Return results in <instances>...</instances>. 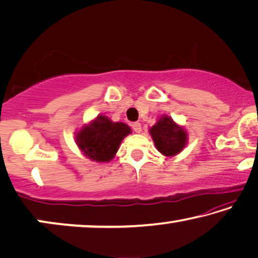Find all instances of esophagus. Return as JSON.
<instances>
[{
	"mask_svg": "<svg viewBox=\"0 0 258 258\" xmlns=\"http://www.w3.org/2000/svg\"><path fill=\"white\" fill-rule=\"evenodd\" d=\"M133 129H134V132H135V133L140 134L142 132V124L140 122H135L133 124Z\"/></svg>",
	"mask_w": 258,
	"mask_h": 258,
	"instance_id": "obj_1",
	"label": "esophagus"
}]
</instances>
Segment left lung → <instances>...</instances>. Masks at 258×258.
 Wrapping results in <instances>:
<instances>
[{
	"mask_svg": "<svg viewBox=\"0 0 258 258\" xmlns=\"http://www.w3.org/2000/svg\"><path fill=\"white\" fill-rule=\"evenodd\" d=\"M155 147L165 157H174L185 149L188 134L184 126L175 123L169 115H162L149 129Z\"/></svg>",
	"mask_w": 258,
	"mask_h": 258,
	"instance_id": "obj_1",
	"label": "left lung"
}]
</instances>
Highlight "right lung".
<instances>
[{
    "mask_svg": "<svg viewBox=\"0 0 258 258\" xmlns=\"http://www.w3.org/2000/svg\"><path fill=\"white\" fill-rule=\"evenodd\" d=\"M132 129L123 122H113L106 115H98L85 123L76 134L79 150L93 162L108 163L114 158L125 136Z\"/></svg>",
    "mask_w": 258,
    "mask_h": 258,
    "instance_id": "add662e5",
    "label": "right lung"
}]
</instances>
